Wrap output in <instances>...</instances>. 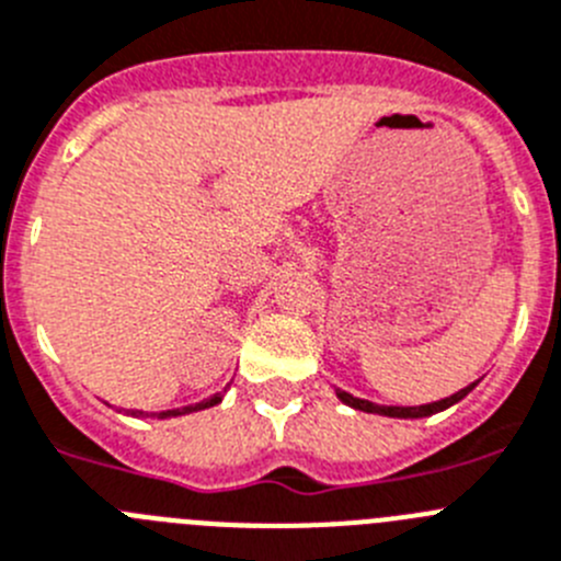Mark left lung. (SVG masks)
<instances>
[{"mask_svg":"<svg viewBox=\"0 0 561 561\" xmlns=\"http://www.w3.org/2000/svg\"><path fill=\"white\" fill-rule=\"evenodd\" d=\"M476 386H478V382H469L467 388L450 393V397H444V400L427 402V405H411V408L377 405V402H368V400H360V397H352L350 391H341V388H335V397L343 402V405H350V408H355V411H363V413H377V416H391V419H425V416H433V413L447 411V408H453L456 402H461L463 397H467V393L472 391Z\"/></svg>","mask_w":561,"mask_h":561,"instance_id":"8db88e82","label":"left lung"}]
</instances>
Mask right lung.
I'll return each mask as SVG.
<instances>
[{"label":"right lung","instance_id":"obj_1","mask_svg":"<svg viewBox=\"0 0 561 561\" xmlns=\"http://www.w3.org/2000/svg\"><path fill=\"white\" fill-rule=\"evenodd\" d=\"M220 400H224V393H215V397H209V400H204V402H195V405H184V408H173V411L150 413V416H156V419L184 416V413H195V411H204V408H215ZM128 416H148V413H145V411H128Z\"/></svg>","mask_w":561,"mask_h":561}]
</instances>
